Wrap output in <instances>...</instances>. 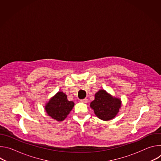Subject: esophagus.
Listing matches in <instances>:
<instances>
[{"mask_svg": "<svg viewBox=\"0 0 161 161\" xmlns=\"http://www.w3.org/2000/svg\"><path fill=\"white\" fill-rule=\"evenodd\" d=\"M80 101L81 102V103H87L88 102V99H81V100H80Z\"/></svg>", "mask_w": 161, "mask_h": 161, "instance_id": "34e87169", "label": "esophagus"}]
</instances>
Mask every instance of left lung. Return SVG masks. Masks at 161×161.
I'll use <instances>...</instances> for the list:
<instances>
[{"label":"left lung","mask_w":161,"mask_h":161,"mask_svg":"<svg viewBox=\"0 0 161 161\" xmlns=\"http://www.w3.org/2000/svg\"><path fill=\"white\" fill-rule=\"evenodd\" d=\"M120 98L113 97L105 90H99L95 94V99L90 103V108L96 115L104 121L110 120L117 116L121 108Z\"/></svg>","instance_id":"1"}]
</instances>
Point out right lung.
Instances as JSON below:
<instances>
[{"mask_svg": "<svg viewBox=\"0 0 161 161\" xmlns=\"http://www.w3.org/2000/svg\"><path fill=\"white\" fill-rule=\"evenodd\" d=\"M74 106L75 103L68 101L65 94L63 92H58L46 103L44 109L49 117L58 122H62L69 114Z\"/></svg>", "mask_w": 161, "mask_h": 161, "instance_id": "right-lung-1", "label": "right lung"}]
</instances>
